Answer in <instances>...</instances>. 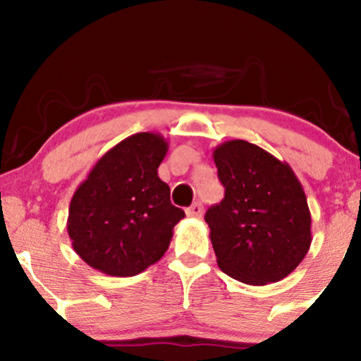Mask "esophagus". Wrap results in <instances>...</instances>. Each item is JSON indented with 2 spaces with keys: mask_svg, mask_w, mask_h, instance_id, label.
Segmentation results:
<instances>
[{
  "mask_svg": "<svg viewBox=\"0 0 361 361\" xmlns=\"http://www.w3.org/2000/svg\"><path fill=\"white\" fill-rule=\"evenodd\" d=\"M202 214H204V207H202V204H198V202H195V204L190 207V209H186V215L188 217H202Z\"/></svg>",
  "mask_w": 361,
  "mask_h": 361,
  "instance_id": "obj_1",
  "label": "esophagus"
}]
</instances>
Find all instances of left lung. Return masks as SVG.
Returning a JSON list of instances; mask_svg holds the SVG:
<instances>
[{
    "label": "left lung",
    "instance_id": "left-lung-1",
    "mask_svg": "<svg viewBox=\"0 0 361 361\" xmlns=\"http://www.w3.org/2000/svg\"><path fill=\"white\" fill-rule=\"evenodd\" d=\"M219 180L226 188L210 207V227L219 268L247 285L280 281L307 255L310 212L293 169L246 140L214 149Z\"/></svg>",
    "mask_w": 361,
    "mask_h": 361
}]
</instances>
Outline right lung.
<instances>
[{
	"label": "right lung",
	"mask_w": 361,
	"mask_h": 361,
	"mask_svg": "<svg viewBox=\"0 0 361 361\" xmlns=\"http://www.w3.org/2000/svg\"><path fill=\"white\" fill-rule=\"evenodd\" d=\"M168 142L154 132L123 139L97 161L69 204L74 251L94 270L134 276L163 258L185 212L157 176Z\"/></svg>",
	"instance_id": "obj_1"
}]
</instances>
